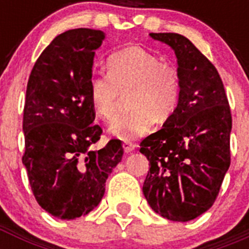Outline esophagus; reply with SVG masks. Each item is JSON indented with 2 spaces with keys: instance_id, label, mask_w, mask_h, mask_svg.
I'll return each mask as SVG.
<instances>
[{
  "instance_id": "obj_1",
  "label": "esophagus",
  "mask_w": 249,
  "mask_h": 249,
  "mask_svg": "<svg viewBox=\"0 0 249 249\" xmlns=\"http://www.w3.org/2000/svg\"><path fill=\"white\" fill-rule=\"evenodd\" d=\"M122 146H123V149H124V152H126V153H131V152L136 148V144L131 143V142H128V141H124Z\"/></svg>"
}]
</instances>
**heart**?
<instances>
[{
  "instance_id": "obj_1",
  "label": "heart",
  "mask_w": 249,
  "mask_h": 249,
  "mask_svg": "<svg viewBox=\"0 0 249 249\" xmlns=\"http://www.w3.org/2000/svg\"><path fill=\"white\" fill-rule=\"evenodd\" d=\"M107 74L92 77L89 92L94 112L105 121L113 120L121 94L129 92L131 111L109 127L114 137L129 141L146 135L155 120L163 122L177 107L181 94L177 70L143 48L133 46L109 56Z\"/></svg>"
}]
</instances>
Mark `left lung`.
Segmentation results:
<instances>
[{"label": "left lung", "mask_w": 249, "mask_h": 249, "mask_svg": "<svg viewBox=\"0 0 249 249\" xmlns=\"http://www.w3.org/2000/svg\"><path fill=\"white\" fill-rule=\"evenodd\" d=\"M175 51L181 94L177 107L141 142L149 160L143 195L163 218L187 222L214 203L231 164L232 116L218 71L190 39L149 34Z\"/></svg>", "instance_id": "obj_1"}]
</instances>
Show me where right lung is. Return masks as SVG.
Returning <instances> with one entry per match:
<instances>
[{
	"label": "right lung",
	"mask_w": 249,
	"mask_h": 249,
	"mask_svg": "<svg viewBox=\"0 0 249 249\" xmlns=\"http://www.w3.org/2000/svg\"><path fill=\"white\" fill-rule=\"evenodd\" d=\"M105 38L100 30L66 31L45 48L28 78L22 163L36 201L59 219L78 218L97 207L122 160L120 140L89 149L102 135L93 124L89 86L94 51Z\"/></svg>",
	"instance_id": "right-lung-1"
}]
</instances>
